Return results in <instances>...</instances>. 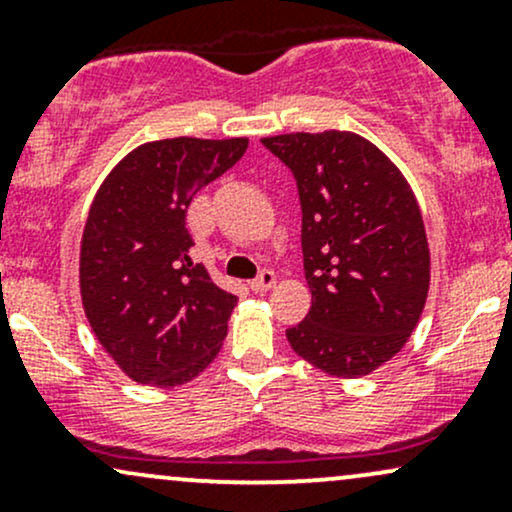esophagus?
<instances>
[{
    "label": "esophagus",
    "mask_w": 512,
    "mask_h": 512,
    "mask_svg": "<svg viewBox=\"0 0 512 512\" xmlns=\"http://www.w3.org/2000/svg\"><path fill=\"white\" fill-rule=\"evenodd\" d=\"M274 284H276V274L272 272V269H262L260 276L250 281V289L255 293H264V291L272 289Z\"/></svg>",
    "instance_id": "obj_1"
}]
</instances>
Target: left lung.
<instances>
[{
    "instance_id": "left-lung-1",
    "label": "left lung",
    "mask_w": 512,
    "mask_h": 512,
    "mask_svg": "<svg viewBox=\"0 0 512 512\" xmlns=\"http://www.w3.org/2000/svg\"><path fill=\"white\" fill-rule=\"evenodd\" d=\"M262 144L301 199L313 305L286 330L291 349L337 378L373 373L407 344L426 305L431 255L409 182L354 132L279 134Z\"/></svg>"
}]
</instances>
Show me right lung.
Masks as SVG:
<instances>
[{"instance_id":"obj_1","label":"right lung","mask_w":512,"mask_h":512,"mask_svg":"<svg viewBox=\"0 0 512 512\" xmlns=\"http://www.w3.org/2000/svg\"><path fill=\"white\" fill-rule=\"evenodd\" d=\"M248 139H161L134 149L93 199L81 238V301L129 378L175 387L219 354L238 298L202 264L185 219L192 197L236 166Z\"/></svg>"}]
</instances>
